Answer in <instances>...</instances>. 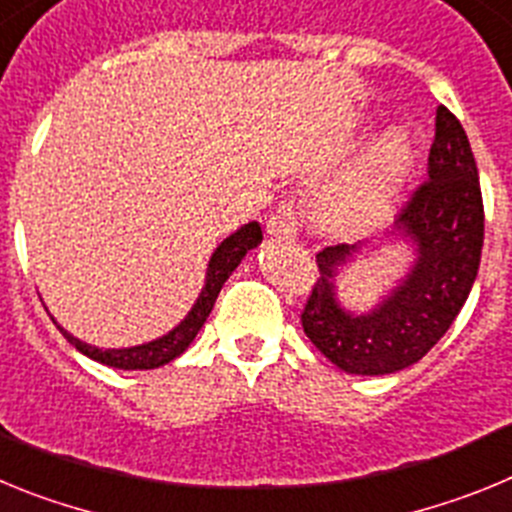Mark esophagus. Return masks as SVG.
I'll return each mask as SVG.
<instances>
[{"label": "esophagus", "instance_id": "obj_1", "mask_svg": "<svg viewBox=\"0 0 512 512\" xmlns=\"http://www.w3.org/2000/svg\"><path fill=\"white\" fill-rule=\"evenodd\" d=\"M297 230H300V217H297L295 202L282 200L279 202L277 212L269 217V223H266V233L271 238H282V241H292L297 238Z\"/></svg>", "mask_w": 512, "mask_h": 512}]
</instances>
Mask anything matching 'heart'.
<instances>
[{"label": "heart", "instance_id": "b5f03b06", "mask_svg": "<svg viewBox=\"0 0 512 512\" xmlns=\"http://www.w3.org/2000/svg\"><path fill=\"white\" fill-rule=\"evenodd\" d=\"M413 169V148L405 133L379 135L336 182L320 194V217L333 228L356 230L379 223L395 207Z\"/></svg>", "mask_w": 512, "mask_h": 512}]
</instances>
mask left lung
<instances>
[{
	"label": "left lung",
	"mask_w": 512,
	"mask_h": 512,
	"mask_svg": "<svg viewBox=\"0 0 512 512\" xmlns=\"http://www.w3.org/2000/svg\"><path fill=\"white\" fill-rule=\"evenodd\" d=\"M392 243L415 248L410 271L369 312L346 310L336 279L343 266L379 246H328L318 253L320 279L302 310V328L338 369L382 377L418 364L451 328L477 279L485 210L472 146L446 107L436 110L428 182L395 220Z\"/></svg>",
	"instance_id": "8db88e82"
}]
</instances>
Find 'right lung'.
<instances>
[{"mask_svg": "<svg viewBox=\"0 0 512 512\" xmlns=\"http://www.w3.org/2000/svg\"><path fill=\"white\" fill-rule=\"evenodd\" d=\"M261 241H264V233H261V225L256 223V220L241 225L235 233H230L210 256V264H207L205 274V287H202L200 297H197V302L192 305V310L187 312V318L176 325V328H171L166 336H158L156 341L128 348H99L71 336L69 330H63L56 320H53V323L58 325L63 338H66L76 351H81V354L89 356V359L99 361V364L125 369V372H133V369H158V366L169 364V361H174L176 356H182L184 351H187L189 343H192L194 336L200 333L207 315H210L212 307H215V300L217 295H220L223 284L228 282L230 274L238 269V264L246 259V253L251 251V248L259 246Z\"/></svg>", "mask_w": 512, "mask_h": 512, "instance_id": "right-lung-1", "label": "right lung"}]
</instances>
